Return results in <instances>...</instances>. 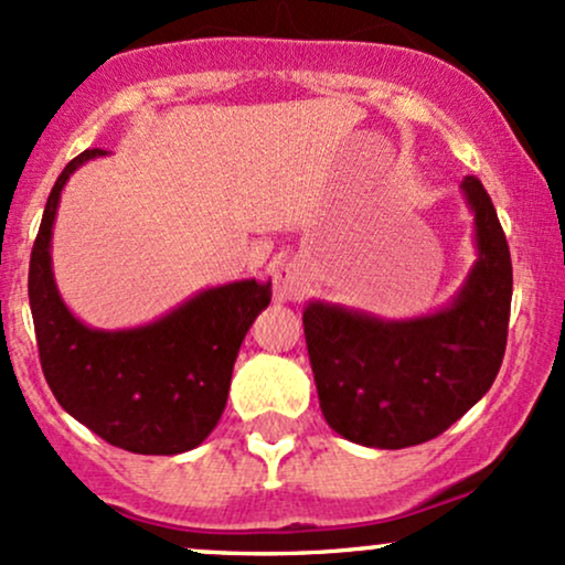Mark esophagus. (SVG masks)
Here are the masks:
<instances>
[{
  "label": "esophagus",
  "mask_w": 565,
  "mask_h": 565,
  "mask_svg": "<svg viewBox=\"0 0 565 565\" xmlns=\"http://www.w3.org/2000/svg\"><path fill=\"white\" fill-rule=\"evenodd\" d=\"M305 284H308V278H305V270L300 268L297 263H284L281 268L276 270V278H274V295L278 302H291L297 300V297L305 291Z\"/></svg>",
  "instance_id": "34e87169"
}]
</instances>
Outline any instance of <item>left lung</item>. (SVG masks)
Returning a JSON list of instances; mask_svg holds the SVG:
<instances>
[{"label":"left lung","mask_w":565,"mask_h":565,"mask_svg":"<svg viewBox=\"0 0 565 565\" xmlns=\"http://www.w3.org/2000/svg\"><path fill=\"white\" fill-rule=\"evenodd\" d=\"M476 263L444 308L414 319L310 300L305 342L329 427L369 449L440 436L489 393L508 342L512 263L497 210L478 178L462 180Z\"/></svg>","instance_id":"left-lung-1"}]
</instances>
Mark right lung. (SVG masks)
I'll use <instances>...</instances> for the list:
<instances>
[{"instance_id":"obj_1","label":"right lung","mask_w":565,"mask_h":565,"mask_svg":"<svg viewBox=\"0 0 565 565\" xmlns=\"http://www.w3.org/2000/svg\"><path fill=\"white\" fill-rule=\"evenodd\" d=\"M55 180L29 265V302L50 391L76 423L132 454H183L204 444L228 401L238 348L270 302V281L242 278L201 289L161 319L129 329H95L63 302L53 274V225L68 178Z\"/></svg>"}]
</instances>
